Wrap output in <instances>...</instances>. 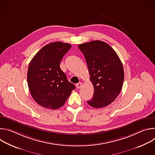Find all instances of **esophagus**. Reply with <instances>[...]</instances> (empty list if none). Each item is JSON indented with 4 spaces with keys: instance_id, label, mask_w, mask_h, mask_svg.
Wrapping results in <instances>:
<instances>
[{
    "instance_id": "obj_1",
    "label": "esophagus",
    "mask_w": 155,
    "mask_h": 155,
    "mask_svg": "<svg viewBox=\"0 0 155 155\" xmlns=\"http://www.w3.org/2000/svg\"><path fill=\"white\" fill-rule=\"evenodd\" d=\"M82 86H83V84L81 83H78L76 84V87L77 89H80V88H81L82 87Z\"/></svg>"
}]
</instances>
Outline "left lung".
<instances>
[{
    "label": "left lung",
    "instance_id": "obj_1",
    "mask_svg": "<svg viewBox=\"0 0 155 155\" xmlns=\"http://www.w3.org/2000/svg\"><path fill=\"white\" fill-rule=\"evenodd\" d=\"M94 86L93 98L87 101L91 107L99 108L114 102L123 84L124 70L117 53L104 41L94 40L80 44Z\"/></svg>",
    "mask_w": 155,
    "mask_h": 155
}]
</instances>
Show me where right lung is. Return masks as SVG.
Wrapping results in <instances>:
<instances>
[{"label":"right lung","mask_w":155,"mask_h":155,"mask_svg":"<svg viewBox=\"0 0 155 155\" xmlns=\"http://www.w3.org/2000/svg\"><path fill=\"white\" fill-rule=\"evenodd\" d=\"M71 48L69 43H49L41 48L29 63V89L34 101L43 107L52 110L61 107L75 88L60 68L63 56Z\"/></svg>","instance_id":"obj_1"}]
</instances>
